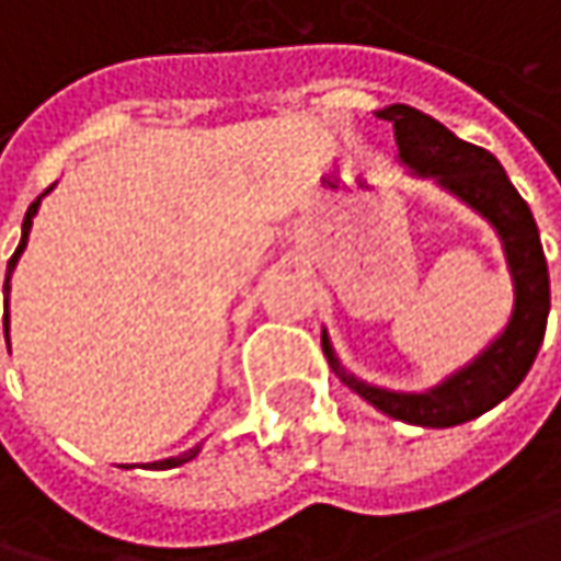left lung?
<instances>
[{
    "label": "left lung",
    "mask_w": 561,
    "mask_h": 561,
    "mask_svg": "<svg viewBox=\"0 0 561 561\" xmlns=\"http://www.w3.org/2000/svg\"><path fill=\"white\" fill-rule=\"evenodd\" d=\"M380 119L393 123V136L400 146V161L419 178H435L454 196H460L467 206L485 215L508 256L511 279H514V311H511L505 333L445 383L425 390V393H390L371 387L365 380L352 378L340 368L327 333L320 336L327 362L340 380L352 387L358 397H365L371 407L387 412L390 419L425 425V428H450L489 412L502 403L511 390L527 378L549 317V273H546L543 244L530 206L520 199V193L511 186L505 168L495 161V154L479 146H470L445 129L438 119L415 111L410 104H390L380 111Z\"/></svg>",
    "instance_id": "8db88e82"
}]
</instances>
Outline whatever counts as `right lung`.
Returning a JSON list of instances; mask_svg holds the SVG:
<instances>
[{
    "label": "right lung",
    "mask_w": 561,
    "mask_h": 561,
    "mask_svg": "<svg viewBox=\"0 0 561 561\" xmlns=\"http://www.w3.org/2000/svg\"><path fill=\"white\" fill-rule=\"evenodd\" d=\"M37 206H41V196L27 206V215H24V225H21V244H18V250L12 253V260H9V273H5V295H9V276H12V270H15L18 256H21V250H24V244H27V231H31V218L37 215ZM5 340H9V313H5ZM196 450L199 447H193V450H186V454H181V457H171V460H161V463H151L154 470H171V467H181V463H186V460H193L196 457Z\"/></svg>",
    "instance_id": "obj_1"
}]
</instances>
